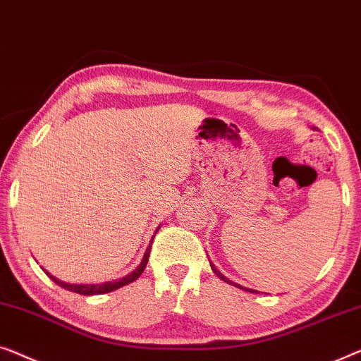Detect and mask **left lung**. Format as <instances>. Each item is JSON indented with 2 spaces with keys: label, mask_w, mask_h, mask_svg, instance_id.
<instances>
[{
  "label": "left lung",
  "mask_w": 361,
  "mask_h": 361,
  "mask_svg": "<svg viewBox=\"0 0 361 361\" xmlns=\"http://www.w3.org/2000/svg\"><path fill=\"white\" fill-rule=\"evenodd\" d=\"M211 268H212V271H214V273H216V275H217V276H219L222 281H226L227 284H232V286H235V288H240V289H243V291H248V293H257V291H255V289H248V288H243V286H240V284H237V283H233V281H231V280H229V278H226L224 275H222V273H221L219 270H217V268H216L214 265H212V262H211Z\"/></svg>",
  "instance_id": "1"
}]
</instances>
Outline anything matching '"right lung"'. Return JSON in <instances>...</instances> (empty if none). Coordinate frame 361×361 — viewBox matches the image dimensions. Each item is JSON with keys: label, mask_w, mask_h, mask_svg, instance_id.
I'll list each match as a JSON object with an SVG mask.
<instances>
[{"label": "right lung", "mask_w": 361, "mask_h": 361, "mask_svg": "<svg viewBox=\"0 0 361 361\" xmlns=\"http://www.w3.org/2000/svg\"><path fill=\"white\" fill-rule=\"evenodd\" d=\"M160 229V227H159ZM157 229V231H159ZM155 231V233H157ZM155 237V235H154ZM154 237H152L150 240V245L147 247V250L144 253V258H142L140 265L135 268L134 271L129 273V275H126L124 278H121V280H113V281H106V283H98V284H70V283H65V281H60L57 280V278L50 275V273H47L49 278H52V281H55L59 284V286H62L65 289H68V291L72 293H78V294H83V296H94V294H104V293H111L114 291V289L118 288H123L126 286V284H129L132 281H135L137 278H139L142 273H144L145 267H147V262H149V257H150V248H152V242H154Z\"/></svg>", "instance_id": "add662e5"}]
</instances>
